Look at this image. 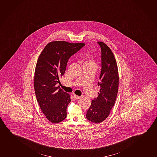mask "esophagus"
I'll return each mask as SVG.
<instances>
[{
    "instance_id": "esophagus-1",
    "label": "esophagus",
    "mask_w": 157,
    "mask_h": 157,
    "mask_svg": "<svg viewBox=\"0 0 157 157\" xmlns=\"http://www.w3.org/2000/svg\"><path fill=\"white\" fill-rule=\"evenodd\" d=\"M73 97H74V98H75V99H77H77H79L80 98L79 96H77V95H74V96H73Z\"/></svg>"
}]
</instances>
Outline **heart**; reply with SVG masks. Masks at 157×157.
<instances>
[{
  "label": "heart",
  "instance_id": "b5f03b06",
  "mask_svg": "<svg viewBox=\"0 0 157 157\" xmlns=\"http://www.w3.org/2000/svg\"><path fill=\"white\" fill-rule=\"evenodd\" d=\"M87 63H92V64H94V63H93V61H92V60H91V61H89V62H88Z\"/></svg>",
  "mask_w": 157,
  "mask_h": 157
}]
</instances>
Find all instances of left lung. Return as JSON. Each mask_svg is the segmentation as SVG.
I'll use <instances>...</instances> for the list:
<instances>
[{
  "label": "left lung",
  "mask_w": 157,
  "mask_h": 157,
  "mask_svg": "<svg viewBox=\"0 0 157 157\" xmlns=\"http://www.w3.org/2000/svg\"><path fill=\"white\" fill-rule=\"evenodd\" d=\"M101 52V68L98 86V96L92 101L87 111L86 118L93 123H101L107 118L116 101L118 91V66L113 53L102 41H98Z\"/></svg>",
  "instance_id": "1"
}]
</instances>
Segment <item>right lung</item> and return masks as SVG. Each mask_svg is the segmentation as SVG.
Returning a JSON list of instances; mask_svg holds the SVG:
<instances>
[{
	"mask_svg": "<svg viewBox=\"0 0 157 157\" xmlns=\"http://www.w3.org/2000/svg\"><path fill=\"white\" fill-rule=\"evenodd\" d=\"M85 45L52 41L39 57L34 72V91L41 111L51 123H59L66 118L70 96L57 85L60 83L59 77L65 73L69 58Z\"/></svg>",
	"mask_w": 157,
	"mask_h": 157,
	"instance_id": "add662e5",
	"label": "right lung"
}]
</instances>
